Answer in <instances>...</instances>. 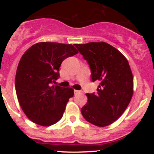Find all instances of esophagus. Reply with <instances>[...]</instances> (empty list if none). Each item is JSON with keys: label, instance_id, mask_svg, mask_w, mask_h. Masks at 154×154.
<instances>
[{"label": "esophagus", "instance_id": "1", "mask_svg": "<svg viewBox=\"0 0 154 154\" xmlns=\"http://www.w3.org/2000/svg\"><path fill=\"white\" fill-rule=\"evenodd\" d=\"M75 95H77V94H78V93H81V91H77V90H75Z\"/></svg>", "mask_w": 154, "mask_h": 154}]
</instances>
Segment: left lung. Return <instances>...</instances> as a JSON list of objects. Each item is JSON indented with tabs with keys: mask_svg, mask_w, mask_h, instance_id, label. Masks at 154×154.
Returning a JSON list of instances; mask_svg holds the SVG:
<instances>
[{
	"mask_svg": "<svg viewBox=\"0 0 154 154\" xmlns=\"http://www.w3.org/2000/svg\"><path fill=\"white\" fill-rule=\"evenodd\" d=\"M75 45L89 64L93 82H100L96 94H86L88 102L81 112L88 122L108 126L122 116L132 99L133 76L128 61L105 42Z\"/></svg>",
	"mask_w": 154,
	"mask_h": 154,
	"instance_id": "8db88e82",
	"label": "left lung"
}]
</instances>
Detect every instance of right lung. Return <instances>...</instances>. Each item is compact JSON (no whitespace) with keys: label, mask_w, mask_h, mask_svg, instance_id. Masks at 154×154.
Segmentation results:
<instances>
[{"label":"right lung","mask_w":154,"mask_h":154,"mask_svg":"<svg viewBox=\"0 0 154 154\" xmlns=\"http://www.w3.org/2000/svg\"><path fill=\"white\" fill-rule=\"evenodd\" d=\"M77 53L71 44L41 42L23 54L16 73L15 88L20 106L32 122L47 127L62 118L74 90L53 83L60 77L63 60Z\"/></svg>","instance_id":"right-lung-1"}]
</instances>
